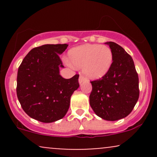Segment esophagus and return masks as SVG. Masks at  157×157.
<instances>
[{"mask_svg":"<svg viewBox=\"0 0 157 157\" xmlns=\"http://www.w3.org/2000/svg\"><path fill=\"white\" fill-rule=\"evenodd\" d=\"M85 80H86V78H85V77L82 76V75H80V76L79 77V83H80V84L82 83V82H84Z\"/></svg>","mask_w":157,"mask_h":157,"instance_id":"obj_1","label":"esophagus"}]
</instances>
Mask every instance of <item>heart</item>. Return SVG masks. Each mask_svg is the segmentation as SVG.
Returning a JSON list of instances; mask_svg holds the SVG:
<instances>
[{
	"mask_svg": "<svg viewBox=\"0 0 157 157\" xmlns=\"http://www.w3.org/2000/svg\"><path fill=\"white\" fill-rule=\"evenodd\" d=\"M70 63L76 68H82L86 77L93 80L102 78L111 69L113 53L109 46L84 44L68 51Z\"/></svg>",
	"mask_w": 157,
	"mask_h": 157,
	"instance_id": "1",
	"label": "heart"
}]
</instances>
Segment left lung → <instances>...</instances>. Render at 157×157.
<instances>
[{
    "label": "left lung",
    "instance_id": "1",
    "mask_svg": "<svg viewBox=\"0 0 157 157\" xmlns=\"http://www.w3.org/2000/svg\"><path fill=\"white\" fill-rule=\"evenodd\" d=\"M113 53L107 75L91 81L90 105L98 117L108 121L125 118L139 99V78L132 57L116 43L106 42Z\"/></svg>",
    "mask_w": 157,
    "mask_h": 157
}]
</instances>
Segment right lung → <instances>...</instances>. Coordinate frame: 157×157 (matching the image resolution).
<instances>
[{
  "instance_id": "add662e5",
  "label": "right lung",
  "mask_w": 157,
  "mask_h": 157,
  "mask_svg": "<svg viewBox=\"0 0 157 157\" xmlns=\"http://www.w3.org/2000/svg\"><path fill=\"white\" fill-rule=\"evenodd\" d=\"M68 44H46L34 48L24 57L17 71V96L30 117L49 123L63 118L74 91L79 88V75L65 79L59 55Z\"/></svg>"
}]
</instances>
